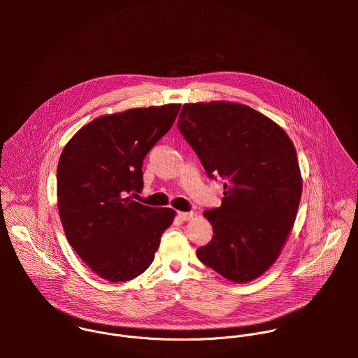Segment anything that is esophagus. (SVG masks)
<instances>
[{"label": "esophagus", "instance_id": "obj_1", "mask_svg": "<svg viewBox=\"0 0 358 358\" xmlns=\"http://www.w3.org/2000/svg\"><path fill=\"white\" fill-rule=\"evenodd\" d=\"M178 216H179L182 220H190V219L194 216V213H193V212H178Z\"/></svg>", "mask_w": 358, "mask_h": 358}]
</instances>
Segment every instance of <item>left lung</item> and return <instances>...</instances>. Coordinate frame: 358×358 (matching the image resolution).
Segmentation results:
<instances>
[{
    "mask_svg": "<svg viewBox=\"0 0 358 358\" xmlns=\"http://www.w3.org/2000/svg\"><path fill=\"white\" fill-rule=\"evenodd\" d=\"M178 128L206 175L224 180L222 205L204 212L212 241L197 256L230 281H252L294 226L302 196L296 150L282 128L240 103H187Z\"/></svg>",
    "mask_w": 358,
    "mask_h": 358,
    "instance_id": "8db88e82",
    "label": "left lung"
}]
</instances>
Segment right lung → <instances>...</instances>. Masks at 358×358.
I'll return each mask as SVG.
<instances>
[{
  "mask_svg": "<svg viewBox=\"0 0 358 358\" xmlns=\"http://www.w3.org/2000/svg\"><path fill=\"white\" fill-rule=\"evenodd\" d=\"M179 108L173 103L103 115L83 127L60 154L62 226L73 250L104 280L141 275L173 220V209L141 204L128 194L143 189V159Z\"/></svg>",
  "mask_w": 358,
  "mask_h": 358,
  "instance_id": "1",
  "label": "right lung"
}]
</instances>
